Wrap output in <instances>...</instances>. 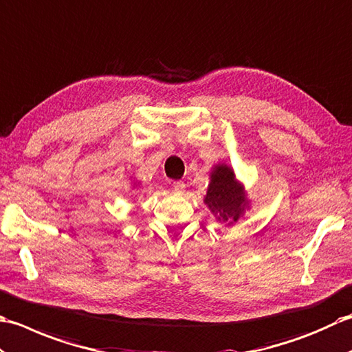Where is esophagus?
<instances>
[{
    "mask_svg": "<svg viewBox=\"0 0 352 352\" xmlns=\"http://www.w3.org/2000/svg\"><path fill=\"white\" fill-rule=\"evenodd\" d=\"M173 188H175L176 192H179V195H181V192L185 191V184L182 181H176V182H173Z\"/></svg>",
    "mask_w": 352,
    "mask_h": 352,
    "instance_id": "34e87169",
    "label": "esophagus"
}]
</instances>
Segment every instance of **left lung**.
Returning <instances> with one entry per match:
<instances>
[{"label": "left lung", "mask_w": 352, "mask_h": 352, "mask_svg": "<svg viewBox=\"0 0 352 352\" xmlns=\"http://www.w3.org/2000/svg\"><path fill=\"white\" fill-rule=\"evenodd\" d=\"M204 204L219 223L231 226L250 210V199L246 186L235 176L231 166L219 162L211 168Z\"/></svg>", "instance_id": "left-lung-1"}]
</instances>
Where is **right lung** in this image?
<instances>
[{"mask_svg":"<svg viewBox=\"0 0 352 352\" xmlns=\"http://www.w3.org/2000/svg\"><path fill=\"white\" fill-rule=\"evenodd\" d=\"M140 186H141V182L136 181L135 177H132V188H140Z\"/></svg>","mask_w":352,"mask_h":352,"instance_id":"obj_1","label":"right lung"}]
</instances>
